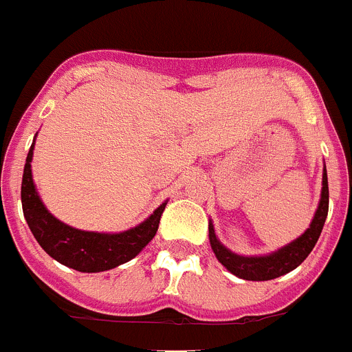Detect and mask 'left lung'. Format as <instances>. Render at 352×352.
<instances>
[{"instance_id": "8db88e82", "label": "left lung", "mask_w": 352, "mask_h": 352, "mask_svg": "<svg viewBox=\"0 0 352 352\" xmlns=\"http://www.w3.org/2000/svg\"><path fill=\"white\" fill-rule=\"evenodd\" d=\"M327 210H329V187H327V173L324 167V176H322V197L318 210L313 217L311 226L307 228L297 241H293L287 246L280 248L275 254L263 255V257H243V255L232 254L230 250L217 241L214 234L212 223L208 225V235H210V246L216 254L217 261L225 266L228 272L246 280H272L280 275H286L287 272L295 270L300 263H304L307 255L315 248L316 241L320 237L324 223H326Z\"/></svg>"}]
</instances>
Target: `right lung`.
Listing matches in <instances>:
<instances>
[{
  "label": "right lung",
  "mask_w": 352,
  "mask_h": 352,
  "mask_svg": "<svg viewBox=\"0 0 352 352\" xmlns=\"http://www.w3.org/2000/svg\"><path fill=\"white\" fill-rule=\"evenodd\" d=\"M32 155H34V144L28 151L25 173H23V214L41 248L55 261L77 272H86V274L106 272L136 257L142 248L156 235L160 217L164 214L167 203L160 205L153 212V216L145 219L142 225L127 232H120V234L82 232L55 219L45 208L34 187L30 169Z\"/></svg>",
  "instance_id": "add662e5"
}]
</instances>
